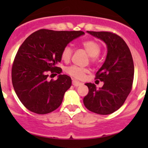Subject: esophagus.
<instances>
[{
    "label": "esophagus",
    "instance_id": "esophagus-1",
    "mask_svg": "<svg viewBox=\"0 0 148 148\" xmlns=\"http://www.w3.org/2000/svg\"><path fill=\"white\" fill-rule=\"evenodd\" d=\"M72 84L74 85V86H80V85L82 84V83L76 81V80H73V81H72Z\"/></svg>",
    "mask_w": 148,
    "mask_h": 148
}]
</instances>
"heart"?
<instances>
[{
	"instance_id": "obj_1",
	"label": "heart",
	"mask_w": 148,
	"mask_h": 148,
	"mask_svg": "<svg viewBox=\"0 0 148 148\" xmlns=\"http://www.w3.org/2000/svg\"><path fill=\"white\" fill-rule=\"evenodd\" d=\"M81 45L90 56L91 62H95L102 49L99 43L95 40H86V41H82ZM72 54V48L69 46H66L62 49L61 56H62V60L64 61L65 62H68L71 59ZM65 71L67 74L71 76L73 78L77 79H82L84 77V74L87 72V69L83 67L78 66L72 65L71 66L67 67Z\"/></svg>"
}]
</instances>
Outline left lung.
I'll list each match as a JSON object with an SVG mask.
<instances>
[{"label": "left lung", "instance_id": "obj_1", "mask_svg": "<svg viewBox=\"0 0 148 148\" xmlns=\"http://www.w3.org/2000/svg\"><path fill=\"white\" fill-rule=\"evenodd\" d=\"M87 33L107 44V54L95 77L104 82V85L97 89L95 84H85L89 92L84 98V104L92 112L111 114L122 107L132 90L134 79L132 54L125 41L117 34L109 31Z\"/></svg>", "mask_w": 148, "mask_h": 148}]
</instances>
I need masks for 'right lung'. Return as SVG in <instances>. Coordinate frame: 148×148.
Returning <instances> with one entry per match:
<instances>
[{"label":"right lung","mask_w":148,"mask_h":148,"mask_svg":"<svg viewBox=\"0 0 148 148\" xmlns=\"http://www.w3.org/2000/svg\"><path fill=\"white\" fill-rule=\"evenodd\" d=\"M81 31H56L40 29L31 34L18 50L12 66L13 88L22 104L31 112L44 114L62 104L64 93L71 86V79L61 74L57 64L62 49ZM59 74L56 80L47 79L49 73Z\"/></svg>","instance_id":"right-lung-1"}]
</instances>
